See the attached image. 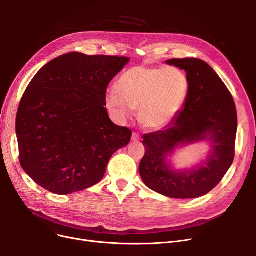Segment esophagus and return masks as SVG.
I'll return each mask as SVG.
<instances>
[{"label":"esophagus","instance_id":"1","mask_svg":"<svg viewBox=\"0 0 256 256\" xmlns=\"http://www.w3.org/2000/svg\"><path fill=\"white\" fill-rule=\"evenodd\" d=\"M140 139H141V137L138 135L137 132H132V141L136 142V141H139Z\"/></svg>","mask_w":256,"mask_h":256}]
</instances>
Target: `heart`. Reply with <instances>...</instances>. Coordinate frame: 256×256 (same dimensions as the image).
I'll list each match as a JSON object with an SVG mask.
<instances>
[{"mask_svg": "<svg viewBox=\"0 0 256 256\" xmlns=\"http://www.w3.org/2000/svg\"><path fill=\"white\" fill-rule=\"evenodd\" d=\"M189 80L176 67L137 66L124 72L118 89L106 93V106L120 121H126L139 110L142 126L158 130L169 124L184 106Z\"/></svg>", "mask_w": 256, "mask_h": 256, "instance_id": "b5f03b06", "label": "heart"}]
</instances>
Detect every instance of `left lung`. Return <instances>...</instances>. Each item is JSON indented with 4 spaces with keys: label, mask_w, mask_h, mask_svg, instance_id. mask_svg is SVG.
<instances>
[{
    "label": "left lung",
    "mask_w": 256,
    "mask_h": 256,
    "mask_svg": "<svg viewBox=\"0 0 256 256\" xmlns=\"http://www.w3.org/2000/svg\"><path fill=\"white\" fill-rule=\"evenodd\" d=\"M165 63L186 72L189 93L182 110L163 130L143 136L145 154L139 166L140 176L160 195L198 198L221 182L234 162L236 106L223 80L206 62L184 58ZM200 142L209 143L206 158L189 170L174 168L170 156L182 146Z\"/></svg>",
    "instance_id": "8db88e82"
}]
</instances>
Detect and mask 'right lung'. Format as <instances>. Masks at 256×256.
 I'll return each instance as SVG.
<instances>
[{
  "instance_id": "obj_1",
  "label": "right lung",
  "mask_w": 256,
  "mask_h": 256,
  "mask_svg": "<svg viewBox=\"0 0 256 256\" xmlns=\"http://www.w3.org/2000/svg\"><path fill=\"white\" fill-rule=\"evenodd\" d=\"M128 62L72 52L35 74L22 98L16 130L20 166L37 184L66 195L102 180L111 156L132 137L104 108L108 85Z\"/></svg>"
}]
</instances>
